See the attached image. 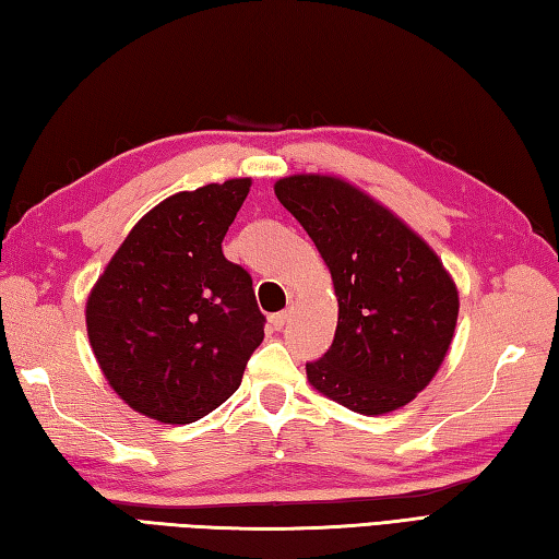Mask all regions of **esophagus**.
Returning <instances> with one entry per match:
<instances>
[{
	"instance_id": "obj_1",
	"label": "esophagus",
	"mask_w": 559,
	"mask_h": 559,
	"mask_svg": "<svg viewBox=\"0 0 559 559\" xmlns=\"http://www.w3.org/2000/svg\"><path fill=\"white\" fill-rule=\"evenodd\" d=\"M287 318H289V311L272 313V316H270V323H272V328H275V330H282L284 323H287Z\"/></svg>"
}]
</instances>
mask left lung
I'll return each mask as SVG.
<instances>
[{
  "label": "left lung",
  "mask_w": 559,
  "mask_h": 559,
  "mask_svg": "<svg viewBox=\"0 0 559 559\" xmlns=\"http://www.w3.org/2000/svg\"><path fill=\"white\" fill-rule=\"evenodd\" d=\"M277 200L311 236L337 296L335 340L306 364L316 391L359 415L407 405L435 379L459 321V292L423 238L330 176H289Z\"/></svg>",
  "instance_id": "obj_1"
}]
</instances>
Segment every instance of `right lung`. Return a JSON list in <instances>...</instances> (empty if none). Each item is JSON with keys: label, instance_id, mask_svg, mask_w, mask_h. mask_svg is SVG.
Returning a JSON list of instances; mask_svg holds the SVG:
<instances>
[{"label": "right lung", "instance_id": "right-lung-1", "mask_svg": "<svg viewBox=\"0 0 559 559\" xmlns=\"http://www.w3.org/2000/svg\"><path fill=\"white\" fill-rule=\"evenodd\" d=\"M248 190L250 178H231L156 204L88 294L100 371L158 423L190 425L219 407L265 337L253 280L222 250Z\"/></svg>", "mask_w": 559, "mask_h": 559}]
</instances>
